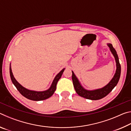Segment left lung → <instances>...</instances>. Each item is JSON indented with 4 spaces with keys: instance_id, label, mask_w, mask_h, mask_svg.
Wrapping results in <instances>:
<instances>
[{
    "instance_id": "obj_1",
    "label": "left lung",
    "mask_w": 131,
    "mask_h": 131,
    "mask_svg": "<svg viewBox=\"0 0 131 131\" xmlns=\"http://www.w3.org/2000/svg\"><path fill=\"white\" fill-rule=\"evenodd\" d=\"M107 45L110 50V52L114 57L115 61L116 63V70L114 76L112 80L106 84L105 86L101 88H97L95 90H87L81 85L80 81L74 74L73 71L72 72V80L75 91L79 96L83 97L84 98L90 99V100H99L105 97L112 91V90L117 85L119 81L121 74V65L119 64L118 55L116 51L113 47L112 44L107 43Z\"/></svg>"
}]
</instances>
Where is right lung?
Here are the masks:
<instances>
[{
    "label": "right lung",
    "mask_w": 131,
    "mask_h": 131,
    "mask_svg": "<svg viewBox=\"0 0 131 131\" xmlns=\"http://www.w3.org/2000/svg\"><path fill=\"white\" fill-rule=\"evenodd\" d=\"M65 69V68H63L62 70H61L60 72L56 75V76L55 77L54 79L53 80L51 85L48 89L45 91H37L28 90L27 88H25L23 87V85H21V84L16 80V79H15V77H14V75H13L12 72L11 63L10 64V74L11 80H12L13 84H14L15 87L17 88L18 91L21 93V94L22 95H23L24 97H25L26 98H27L28 99H30V100L35 101L45 100V99L49 98L52 95L54 94L55 91L56 90L57 84L58 81L59 79H60Z\"/></svg>",
    "instance_id": "add662e5"
}]
</instances>
